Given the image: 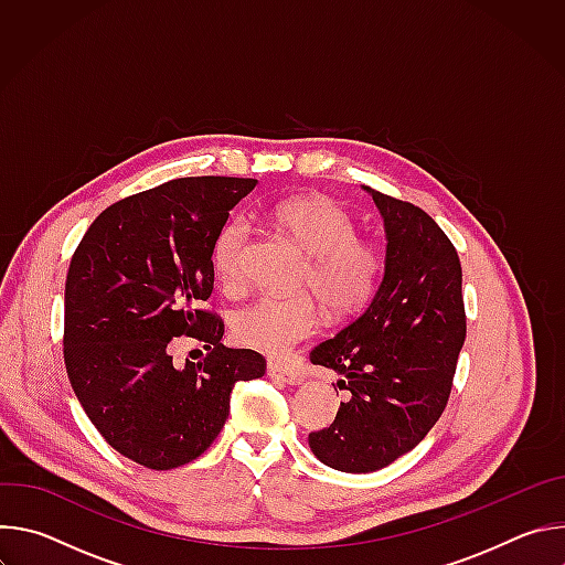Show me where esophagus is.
I'll return each instance as SVG.
<instances>
[{
  "instance_id": "obj_1",
  "label": "esophagus",
  "mask_w": 565,
  "mask_h": 565,
  "mask_svg": "<svg viewBox=\"0 0 565 565\" xmlns=\"http://www.w3.org/2000/svg\"><path fill=\"white\" fill-rule=\"evenodd\" d=\"M268 375L275 380H281L286 384H299L301 382V373L292 366L279 364V362H268Z\"/></svg>"
}]
</instances>
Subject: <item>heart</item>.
I'll return each instance as SVG.
<instances>
[{"label":"heart","instance_id":"obj_1","mask_svg":"<svg viewBox=\"0 0 565 565\" xmlns=\"http://www.w3.org/2000/svg\"><path fill=\"white\" fill-rule=\"evenodd\" d=\"M277 227L308 255L301 286L324 301L333 315L362 310L384 277V257L371 241L358 238L353 216L331 199H292L273 212ZM250 227L244 218L225 223L212 244V268L223 288L246 279ZM321 312L310 295H262L232 317L234 338L255 351L281 355L319 329Z\"/></svg>","mask_w":565,"mask_h":565}]
</instances>
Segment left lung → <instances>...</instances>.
<instances>
[{
	"instance_id": "8db88e82",
	"label": "left lung",
	"mask_w": 565,
	"mask_h": 565,
	"mask_svg": "<svg viewBox=\"0 0 565 565\" xmlns=\"http://www.w3.org/2000/svg\"><path fill=\"white\" fill-rule=\"evenodd\" d=\"M386 232L382 284L351 324L317 344L310 362L342 375L349 399L312 454L333 469L366 473L412 451L443 416L465 342L460 259L418 205L366 188Z\"/></svg>"
}]
</instances>
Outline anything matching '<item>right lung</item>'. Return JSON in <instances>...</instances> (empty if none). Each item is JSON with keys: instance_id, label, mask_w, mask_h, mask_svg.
I'll use <instances>...</instances> for the list:
<instances>
[{"instance_id": "add662e5", "label": "right lung", "mask_w": 565, "mask_h": 565, "mask_svg": "<svg viewBox=\"0 0 565 565\" xmlns=\"http://www.w3.org/2000/svg\"><path fill=\"white\" fill-rule=\"evenodd\" d=\"M255 179L190 177L109 205L79 241L64 286V364L103 438L149 469L199 458L223 429L238 380L266 373L250 349L221 344L205 310L212 244ZM194 337L209 355L179 367L171 340Z\"/></svg>"}]
</instances>
